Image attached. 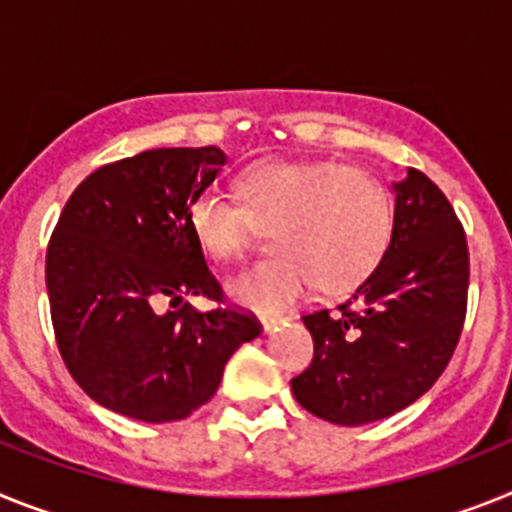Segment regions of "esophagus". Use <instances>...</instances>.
<instances>
[{
	"label": "esophagus",
	"mask_w": 512,
	"mask_h": 512,
	"mask_svg": "<svg viewBox=\"0 0 512 512\" xmlns=\"http://www.w3.org/2000/svg\"><path fill=\"white\" fill-rule=\"evenodd\" d=\"M260 322H262V330L270 332L273 327H278V324H281V317H262Z\"/></svg>",
	"instance_id": "1"
}]
</instances>
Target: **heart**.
Returning a JSON list of instances; mask_svg holds the SVG:
<instances>
[{
	"label": "heart",
	"instance_id": "heart-1",
	"mask_svg": "<svg viewBox=\"0 0 512 512\" xmlns=\"http://www.w3.org/2000/svg\"><path fill=\"white\" fill-rule=\"evenodd\" d=\"M239 203L219 193L190 201L195 242L216 262L242 257L255 229H270L275 255L229 281L231 299L278 311L311 286L340 296L379 268L391 242L394 208L384 182L363 167L337 162H268L237 180Z\"/></svg>",
	"mask_w": 512,
	"mask_h": 512
}]
</instances>
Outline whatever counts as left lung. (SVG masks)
Listing matches in <instances>:
<instances>
[{
  "instance_id": "8db88e82",
  "label": "left lung",
  "mask_w": 512,
  "mask_h": 512,
  "mask_svg": "<svg viewBox=\"0 0 512 512\" xmlns=\"http://www.w3.org/2000/svg\"><path fill=\"white\" fill-rule=\"evenodd\" d=\"M394 229L379 268L335 309L304 314L311 366L291 391L335 425L384 420L438 381L459 345L469 291V247L441 188L407 170L394 182Z\"/></svg>"
}]
</instances>
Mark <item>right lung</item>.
<instances>
[{
  "label": "right lung",
  "mask_w": 512,
  "mask_h": 512,
  "mask_svg": "<svg viewBox=\"0 0 512 512\" xmlns=\"http://www.w3.org/2000/svg\"><path fill=\"white\" fill-rule=\"evenodd\" d=\"M224 164L216 146L105 164L79 182L53 229L46 288L56 345L74 381L118 415H193L216 394L234 350L262 332L250 311L182 301L224 304L188 224L190 201Z\"/></svg>",
  "instance_id": "add662e5"
}]
</instances>
